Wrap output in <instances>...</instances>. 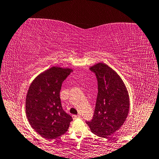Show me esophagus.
<instances>
[{"mask_svg":"<svg viewBox=\"0 0 159 159\" xmlns=\"http://www.w3.org/2000/svg\"><path fill=\"white\" fill-rule=\"evenodd\" d=\"M80 115H73V120H75V119H77V118H80Z\"/></svg>","mask_w":159,"mask_h":159,"instance_id":"34e87169","label":"esophagus"}]
</instances>
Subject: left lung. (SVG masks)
Masks as SVG:
<instances>
[{
    "mask_svg": "<svg viewBox=\"0 0 159 159\" xmlns=\"http://www.w3.org/2000/svg\"><path fill=\"white\" fill-rule=\"evenodd\" d=\"M98 80V95L92 120L86 122L91 131L107 138L118 130L126 120L129 109L128 91L121 77L107 64L90 67Z\"/></svg>",
    "mask_w": 159,
    "mask_h": 159,
    "instance_id": "obj_1",
    "label": "left lung"
}]
</instances>
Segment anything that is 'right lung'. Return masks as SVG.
Returning a JSON list of instances; mask_svg holds the SVG:
<instances>
[{"label":"right lung","instance_id":"1","mask_svg":"<svg viewBox=\"0 0 159 159\" xmlns=\"http://www.w3.org/2000/svg\"><path fill=\"white\" fill-rule=\"evenodd\" d=\"M73 70L52 66L37 75L26 97V115L31 127L46 139H55L68 130L73 118L62 108V84Z\"/></svg>","mask_w":159,"mask_h":159}]
</instances>
